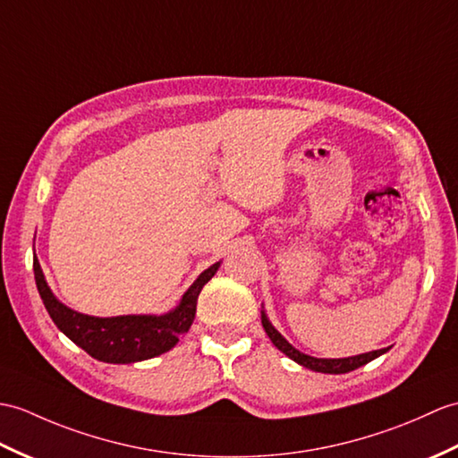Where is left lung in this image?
<instances>
[{
    "mask_svg": "<svg viewBox=\"0 0 458 458\" xmlns=\"http://www.w3.org/2000/svg\"><path fill=\"white\" fill-rule=\"evenodd\" d=\"M261 324H263V329L265 334L269 335V339L273 342V345L277 347L279 351H283V353L286 357H291L293 360H296V363L310 369V370H316V373H327V375H344V373H349V370H355L359 367L367 365L369 360H373L377 357H380L382 353H386V349H377V351H369V353H363V355H355V357H345V359H318V357H310V355H304L301 353L299 349H294L286 339L277 332V329L273 327V324L267 320V314H265L261 310Z\"/></svg>",
    "mask_w": 458,
    "mask_h": 458,
    "instance_id": "obj_1",
    "label": "left lung"
}]
</instances>
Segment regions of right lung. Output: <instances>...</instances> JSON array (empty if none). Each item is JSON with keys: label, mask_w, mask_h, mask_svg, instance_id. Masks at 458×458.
Segmentation results:
<instances>
[{"label": "right lung", "mask_w": 458, "mask_h": 458, "mask_svg": "<svg viewBox=\"0 0 458 458\" xmlns=\"http://www.w3.org/2000/svg\"><path fill=\"white\" fill-rule=\"evenodd\" d=\"M220 267V261L210 265L207 271L199 275V279L189 286L179 306L172 312L162 316H114V318H98L72 310L66 304H62L50 286L47 284L45 273L40 269V263L33 259V271L37 289L45 308L48 310L52 322L58 326L64 335H68L73 344L80 345L85 353L103 363H136L165 353L179 337L189 332L191 324L195 320L197 299L203 286L215 277Z\"/></svg>", "instance_id": "add662e5"}]
</instances>
